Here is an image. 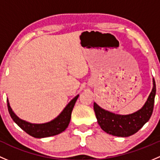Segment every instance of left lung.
Instances as JSON below:
<instances>
[{
    "instance_id": "obj_1",
    "label": "left lung",
    "mask_w": 160,
    "mask_h": 160,
    "mask_svg": "<svg viewBox=\"0 0 160 160\" xmlns=\"http://www.w3.org/2000/svg\"><path fill=\"white\" fill-rule=\"evenodd\" d=\"M152 89L144 105L129 115H118L103 109L94 102V111L102 129L115 136L128 137L137 132L147 122L152 114L156 95V82L152 78Z\"/></svg>"
}]
</instances>
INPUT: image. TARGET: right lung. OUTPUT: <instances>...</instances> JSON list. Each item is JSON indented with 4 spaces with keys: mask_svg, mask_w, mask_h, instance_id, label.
Masks as SVG:
<instances>
[{
    "mask_svg": "<svg viewBox=\"0 0 160 160\" xmlns=\"http://www.w3.org/2000/svg\"><path fill=\"white\" fill-rule=\"evenodd\" d=\"M78 96L79 95H77L75 98H72L69 102L68 104L65 106V108L62 110V112L55 118L48 122L41 123V124L31 123L20 118L12 110L8 99H7V102H8V108L10 116L14 120V122L28 135L34 138L41 139V138L55 136L66 129L69 122H70L71 116H72V112L73 110L74 105L76 102Z\"/></svg>",
    "mask_w": 160,
    "mask_h": 160,
    "instance_id": "1",
    "label": "right lung"
}]
</instances>
